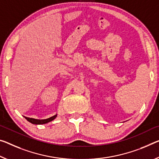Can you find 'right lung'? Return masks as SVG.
<instances>
[{"label": "right lung", "instance_id": "add662e5", "mask_svg": "<svg viewBox=\"0 0 159 159\" xmlns=\"http://www.w3.org/2000/svg\"><path fill=\"white\" fill-rule=\"evenodd\" d=\"M57 117V115L54 116H52V117L48 118V119L46 120H37V119H34V118H30V117H25V119H26L28 122L34 125H43V124H46L47 122H49L52 121L53 120H54Z\"/></svg>", "mask_w": 159, "mask_h": 159}]
</instances>
